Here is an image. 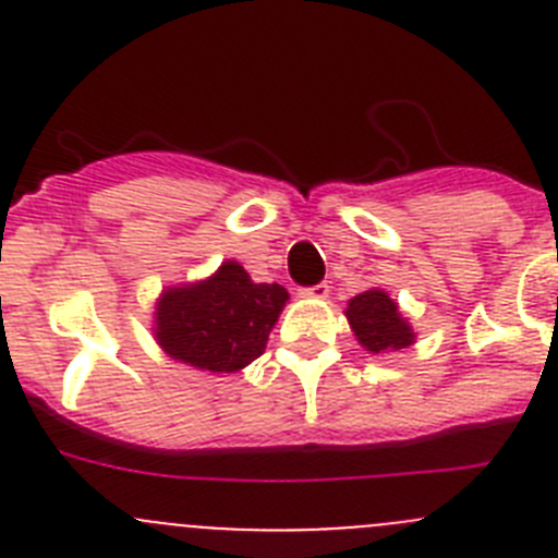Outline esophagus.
<instances>
[{"label":"esophagus","mask_w":558,"mask_h":558,"mask_svg":"<svg viewBox=\"0 0 558 558\" xmlns=\"http://www.w3.org/2000/svg\"><path fill=\"white\" fill-rule=\"evenodd\" d=\"M302 295H307V299H327V295H329V284L327 282L310 284V288L302 290Z\"/></svg>","instance_id":"34e87169"}]
</instances>
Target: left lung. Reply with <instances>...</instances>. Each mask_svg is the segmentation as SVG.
Here are the masks:
<instances>
[{
    "label": "left lung",
    "instance_id": "left-lung-1",
    "mask_svg": "<svg viewBox=\"0 0 558 558\" xmlns=\"http://www.w3.org/2000/svg\"><path fill=\"white\" fill-rule=\"evenodd\" d=\"M347 318L360 343L374 354L397 352V349L413 343V332L402 322L397 302H391L383 290H366V293L354 295L349 302Z\"/></svg>",
    "mask_w": 558,
    "mask_h": 558
}]
</instances>
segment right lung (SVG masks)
I'll return each mask as SVG.
<instances>
[{
  "instance_id": "obj_1",
  "label": "right lung",
  "mask_w": 558,
  "mask_h": 558,
  "mask_svg": "<svg viewBox=\"0 0 558 558\" xmlns=\"http://www.w3.org/2000/svg\"><path fill=\"white\" fill-rule=\"evenodd\" d=\"M288 302L282 284H256L243 265L223 263L206 282L167 290L156 304V338L170 357L229 374L265 352Z\"/></svg>"
}]
</instances>
